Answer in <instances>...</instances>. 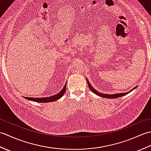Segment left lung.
<instances>
[{
	"label": "left lung",
	"instance_id": "obj_1",
	"mask_svg": "<svg viewBox=\"0 0 151 151\" xmlns=\"http://www.w3.org/2000/svg\"><path fill=\"white\" fill-rule=\"evenodd\" d=\"M86 80H87V82H88V85L89 86V88L91 89V91L93 93H94L95 94L99 96V97H103V98H106V99H117V98H119V97H123V96H124V95H127L128 93H130L131 91H133L134 89H135L137 88V86H136V87H134L133 89H131V90H130L129 92L120 93H115V94H111H111H105V93H101V92H99L97 90H96V89H94V88L91 85V84L89 83V81H88L87 78H86Z\"/></svg>",
	"mask_w": 151,
	"mask_h": 151
}]
</instances>
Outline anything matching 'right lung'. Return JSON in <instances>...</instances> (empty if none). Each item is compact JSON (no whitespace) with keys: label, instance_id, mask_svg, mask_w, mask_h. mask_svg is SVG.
<instances>
[{"label":"right lung","instance_id":"right-lung-1","mask_svg":"<svg viewBox=\"0 0 151 151\" xmlns=\"http://www.w3.org/2000/svg\"><path fill=\"white\" fill-rule=\"evenodd\" d=\"M66 86L65 84V86H63V89L61 90L58 93L54 95L51 96L49 97H43V98H33V97H25V99H27L28 101H34V102H54L57 100H58L65 93L66 91Z\"/></svg>","mask_w":151,"mask_h":151}]
</instances>
